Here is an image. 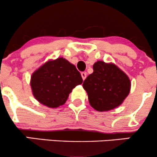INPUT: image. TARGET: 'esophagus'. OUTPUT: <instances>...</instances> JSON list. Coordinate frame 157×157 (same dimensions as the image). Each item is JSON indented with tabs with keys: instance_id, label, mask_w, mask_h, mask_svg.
Returning a JSON list of instances; mask_svg holds the SVG:
<instances>
[{
	"instance_id": "1",
	"label": "esophagus",
	"mask_w": 157,
	"mask_h": 157,
	"mask_svg": "<svg viewBox=\"0 0 157 157\" xmlns=\"http://www.w3.org/2000/svg\"><path fill=\"white\" fill-rule=\"evenodd\" d=\"M81 76H82V80H85V79L86 78V72H82L81 73Z\"/></svg>"
}]
</instances>
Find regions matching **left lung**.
<instances>
[{
	"mask_svg": "<svg viewBox=\"0 0 157 157\" xmlns=\"http://www.w3.org/2000/svg\"><path fill=\"white\" fill-rule=\"evenodd\" d=\"M94 72L84 80L89 103L95 110L105 111L121 105L128 95L131 82L127 75L113 64L97 61Z\"/></svg>",
	"mask_w": 157,
	"mask_h": 157,
	"instance_id": "left-lung-1",
	"label": "left lung"
}]
</instances>
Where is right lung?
<instances>
[{
	"instance_id": "1",
	"label": "right lung",
	"mask_w": 157,
	"mask_h": 157,
	"mask_svg": "<svg viewBox=\"0 0 157 157\" xmlns=\"http://www.w3.org/2000/svg\"><path fill=\"white\" fill-rule=\"evenodd\" d=\"M82 82L75 65L60 57L46 63L35 71L31 86L34 96L40 103L57 108L63 105L74 88Z\"/></svg>"
}]
</instances>
